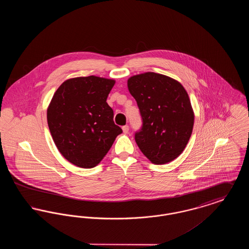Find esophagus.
<instances>
[{
	"label": "esophagus",
	"mask_w": 249,
	"mask_h": 249,
	"mask_svg": "<svg viewBox=\"0 0 249 249\" xmlns=\"http://www.w3.org/2000/svg\"><path fill=\"white\" fill-rule=\"evenodd\" d=\"M122 130L124 133H128L129 132V126L128 125H125L122 127Z\"/></svg>",
	"instance_id": "34e87169"
}]
</instances>
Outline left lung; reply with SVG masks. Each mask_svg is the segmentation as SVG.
<instances>
[{"label": "left lung", "instance_id": "1", "mask_svg": "<svg viewBox=\"0 0 249 249\" xmlns=\"http://www.w3.org/2000/svg\"><path fill=\"white\" fill-rule=\"evenodd\" d=\"M128 89L142 119L135 133L138 147L154 164L174 160L184 151L193 129L188 92L177 80L152 71L130 77Z\"/></svg>", "mask_w": 249, "mask_h": 249}]
</instances>
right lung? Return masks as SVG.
I'll use <instances>...</instances> for the list:
<instances>
[{
	"instance_id": "add662e5",
	"label": "right lung",
	"mask_w": 249,
	"mask_h": 249,
	"mask_svg": "<svg viewBox=\"0 0 249 249\" xmlns=\"http://www.w3.org/2000/svg\"><path fill=\"white\" fill-rule=\"evenodd\" d=\"M115 80L75 77L56 90L47 112L48 128L60 154L73 165L93 168L122 132L107 103Z\"/></svg>"
}]
</instances>
